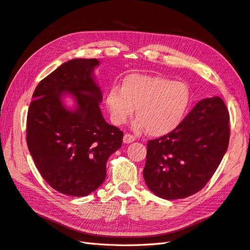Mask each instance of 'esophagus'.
Masks as SVG:
<instances>
[{
	"instance_id": "34e87169",
	"label": "esophagus",
	"mask_w": 250,
	"mask_h": 250,
	"mask_svg": "<svg viewBox=\"0 0 250 250\" xmlns=\"http://www.w3.org/2000/svg\"><path fill=\"white\" fill-rule=\"evenodd\" d=\"M135 141V138L133 137V135L129 134V133H126L124 134V138H123V142L125 144H129V143H132Z\"/></svg>"
}]
</instances>
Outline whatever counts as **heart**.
Segmentation results:
<instances>
[{"mask_svg":"<svg viewBox=\"0 0 250 250\" xmlns=\"http://www.w3.org/2000/svg\"><path fill=\"white\" fill-rule=\"evenodd\" d=\"M105 104L113 124L126 123L137 108L134 129L146 128L152 137H163L183 123L190 108L191 90L185 82L133 74L124 79L121 88L107 90Z\"/></svg>","mask_w":250,"mask_h":250,"instance_id":"b5f03b06","label":"heart"}]
</instances>
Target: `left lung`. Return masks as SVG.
Here are the masks:
<instances>
[{"label":"left lung","mask_w":250,"mask_h":250,"mask_svg":"<svg viewBox=\"0 0 250 250\" xmlns=\"http://www.w3.org/2000/svg\"><path fill=\"white\" fill-rule=\"evenodd\" d=\"M229 113L220 97L202 99L175 130L147 144L143 171L160 198H187L208 184L229 142Z\"/></svg>","instance_id":"8db88e82"}]
</instances>
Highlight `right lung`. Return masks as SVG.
<instances>
[{"mask_svg": "<svg viewBox=\"0 0 250 250\" xmlns=\"http://www.w3.org/2000/svg\"><path fill=\"white\" fill-rule=\"evenodd\" d=\"M99 64L95 58L62 63L39 83L28 110L27 145L36 168L54 190L75 197L103 184L107 160L122 146L123 132L99 107L102 90L94 75Z\"/></svg>", "mask_w": 250, "mask_h": 250, "instance_id": "1", "label": "right lung"}]
</instances>
